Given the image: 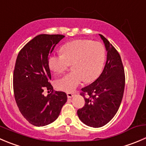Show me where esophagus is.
Returning <instances> with one entry per match:
<instances>
[{"instance_id": "obj_1", "label": "esophagus", "mask_w": 146, "mask_h": 146, "mask_svg": "<svg viewBox=\"0 0 146 146\" xmlns=\"http://www.w3.org/2000/svg\"><path fill=\"white\" fill-rule=\"evenodd\" d=\"M75 96V93H67V96L68 98H70L73 97Z\"/></svg>"}]
</instances>
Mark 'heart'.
Segmentation results:
<instances>
[{
    "label": "heart",
    "mask_w": 146,
    "mask_h": 146,
    "mask_svg": "<svg viewBox=\"0 0 146 146\" xmlns=\"http://www.w3.org/2000/svg\"><path fill=\"white\" fill-rule=\"evenodd\" d=\"M106 56V48L100 42L80 39L66 43L62 48V54L52 55L48 58L49 68L56 74L63 73L73 64V71L58 79L56 87L71 93L83 80L94 81L103 70Z\"/></svg>",
    "instance_id": "heart-1"
}]
</instances>
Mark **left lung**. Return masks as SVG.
<instances>
[{
	"instance_id": "obj_1",
	"label": "left lung",
	"mask_w": 146,
	"mask_h": 146,
	"mask_svg": "<svg viewBox=\"0 0 146 146\" xmlns=\"http://www.w3.org/2000/svg\"><path fill=\"white\" fill-rule=\"evenodd\" d=\"M99 35L106 46L107 60L100 76L81 89L80 95L86 103L77 111L80 121L93 128L103 126L113 118L122 101L125 88V73L120 54L103 35Z\"/></svg>"
}]
</instances>
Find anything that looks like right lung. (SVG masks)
Here are the masks:
<instances>
[{
	"mask_svg": "<svg viewBox=\"0 0 146 146\" xmlns=\"http://www.w3.org/2000/svg\"><path fill=\"white\" fill-rule=\"evenodd\" d=\"M63 35L41 34L30 40L20 50L13 71V91L17 106L24 118L35 126H44L56 121L67 95L53 91L48 56ZM48 90L52 93L45 96Z\"/></svg>",
	"mask_w": 146,
	"mask_h": 146,
	"instance_id": "1",
	"label": "right lung"
}]
</instances>
